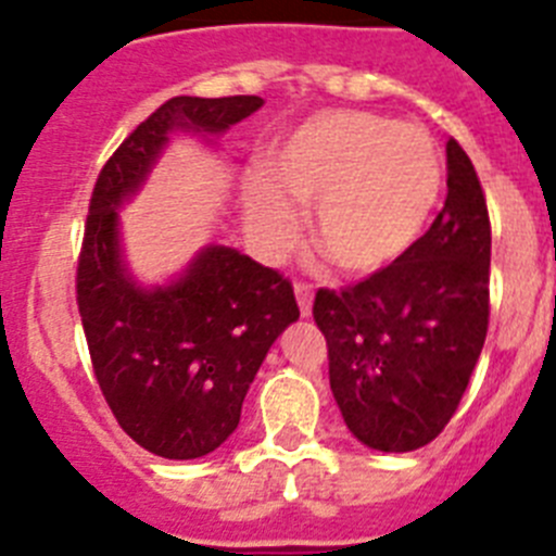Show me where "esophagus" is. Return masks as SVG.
Masks as SVG:
<instances>
[{"label":"esophagus","mask_w":556,"mask_h":556,"mask_svg":"<svg viewBox=\"0 0 556 556\" xmlns=\"http://www.w3.org/2000/svg\"><path fill=\"white\" fill-rule=\"evenodd\" d=\"M294 298H298V306H301V314L303 317H308L312 314V287L308 283H294Z\"/></svg>","instance_id":"esophagus-1"}]
</instances>
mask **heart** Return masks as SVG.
I'll return each instance as SVG.
<instances>
[{
	"label": "heart",
	"mask_w": 556,
	"mask_h": 556,
	"mask_svg": "<svg viewBox=\"0 0 556 556\" xmlns=\"http://www.w3.org/2000/svg\"><path fill=\"white\" fill-rule=\"evenodd\" d=\"M440 191L429 132L362 111H323L289 130L244 191L253 236L269 253L292 248L312 205L314 244L348 275L387 267L417 239Z\"/></svg>",
	"instance_id": "heart-1"
}]
</instances>
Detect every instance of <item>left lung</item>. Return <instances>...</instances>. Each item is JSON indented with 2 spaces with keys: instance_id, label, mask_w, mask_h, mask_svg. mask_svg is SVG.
I'll return each instance as SVG.
<instances>
[{
  "instance_id": "8db88e82",
  "label": "left lung",
  "mask_w": 556,
  "mask_h": 556,
  "mask_svg": "<svg viewBox=\"0 0 556 556\" xmlns=\"http://www.w3.org/2000/svg\"><path fill=\"white\" fill-rule=\"evenodd\" d=\"M445 159L448 198L431 228L390 267L314 294L339 412L353 437L390 454L448 426L488 337V200L459 141Z\"/></svg>"
}]
</instances>
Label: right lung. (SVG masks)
I'll list each match as a JSON object with an SVG mask.
<instances>
[{
	"instance_id": "right-lung-1",
	"label": "right lung",
	"mask_w": 556,
	"mask_h": 556,
	"mask_svg": "<svg viewBox=\"0 0 556 556\" xmlns=\"http://www.w3.org/2000/svg\"><path fill=\"white\" fill-rule=\"evenodd\" d=\"M262 105L248 94L172 97L116 147L88 200L75 289L91 367L116 424L164 459H198L233 434L269 345L301 308L289 278L223 244L172 287L144 292L122 264L116 205L172 130L223 132Z\"/></svg>"
}]
</instances>
